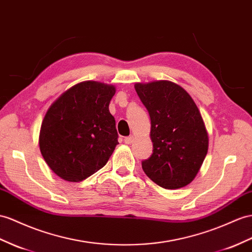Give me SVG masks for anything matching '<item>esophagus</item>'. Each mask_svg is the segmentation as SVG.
Wrapping results in <instances>:
<instances>
[{"label":"esophagus","mask_w":252,"mask_h":252,"mask_svg":"<svg viewBox=\"0 0 252 252\" xmlns=\"http://www.w3.org/2000/svg\"><path fill=\"white\" fill-rule=\"evenodd\" d=\"M134 140H135V137H134V136H127V137L125 138V143H126V145H130V144L133 143Z\"/></svg>","instance_id":"obj_1"}]
</instances>
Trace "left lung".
<instances>
[{"mask_svg":"<svg viewBox=\"0 0 252 252\" xmlns=\"http://www.w3.org/2000/svg\"><path fill=\"white\" fill-rule=\"evenodd\" d=\"M134 87L151 119L153 153L141 163L145 173L163 189L184 188L196 178L209 149L201 114L189 94L173 82Z\"/></svg>","mask_w":252,"mask_h":252,"instance_id":"1","label":"left lung"}]
</instances>
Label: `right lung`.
Here are the masks:
<instances>
[{
    "instance_id": "obj_1",
    "label": "right lung",
    "mask_w": 252,
    "mask_h": 252,
    "mask_svg": "<svg viewBox=\"0 0 252 252\" xmlns=\"http://www.w3.org/2000/svg\"><path fill=\"white\" fill-rule=\"evenodd\" d=\"M114 85L77 83L63 92L47 111L39 133V148L55 175L81 182L105 166L116 146V121L109 113Z\"/></svg>"
}]
</instances>
